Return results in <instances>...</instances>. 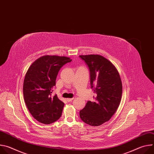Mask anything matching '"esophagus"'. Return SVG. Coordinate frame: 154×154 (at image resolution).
<instances>
[{
  "instance_id": "obj_1",
  "label": "esophagus",
  "mask_w": 154,
  "mask_h": 154,
  "mask_svg": "<svg viewBox=\"0 0 154 154\" xmlns=\"http://www.w3.org/2000/svg\"><path fill=\"white\" fill-rule=\"evenodd\" d=\"M73 99H74V98H68V99H67L66 100H67L68 102H71Z\"/></svg>"
}]
</instances>
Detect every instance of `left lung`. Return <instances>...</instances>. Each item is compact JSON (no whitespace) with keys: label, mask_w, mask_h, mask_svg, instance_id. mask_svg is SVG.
<instances>
[{"label":"left lung","mask_w":154,"mask_h":154,"mask_svg":"<svg viewBox=\"0 0 154 154\" xmlns=\"http://www.w3.org/2000/svg\"><path fill=\"white\" fill-rule=\"evenodd\" d=\"M89 68L91 88L94 101H88L80 111L81 119L87 124L99 126L109 121L121 102L122 85L115 66L99 55H80Z\"/></svg>","instance_id":"obj_1"}]
</instances>
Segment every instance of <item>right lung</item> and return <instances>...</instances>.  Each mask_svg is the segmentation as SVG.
I'll return each mask as SVG.
<instances>
[{
	"instance_id": "obj_1",
	"label": "right lung",
	"mask_w": 154,
	"mask_h": 154,
	"mask_svg": "<svg viewBox=\"0 0 154 154\" xmlns=\"http://www.w3.org/2000/svg\"><path fill=\"white\" fill-rule=\"evenodd\" d=\"M71 61L66 57L45 55L29 68L24 80V98L29 111L38 122L49 124L61 117L64 103L52 93L60 69Z\"/></svg>"
}]
</instances>
